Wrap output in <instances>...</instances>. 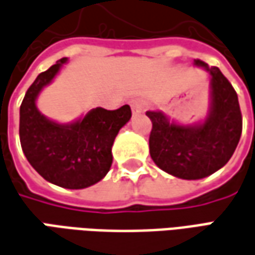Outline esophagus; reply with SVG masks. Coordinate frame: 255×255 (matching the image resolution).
Here are the masks:
<instances>
[{
	"instance_id": "34e87169",
	"label": "esophagus",
	"mask_w": 255,
	"mask_h": 255,
	"mask_svg": "<svg viewBox=\"0 0 255 255\" xmlns=\"http://www.w3.org/2000/svg\"><path fill=\"white\" fill-rule=\"evenodd\" d=\"M129 106H131V109H132L134 113H141L142 110H143V107H145V103H143L142 99L135 98L129 100Z\"/></svg>"
}]
</instances>
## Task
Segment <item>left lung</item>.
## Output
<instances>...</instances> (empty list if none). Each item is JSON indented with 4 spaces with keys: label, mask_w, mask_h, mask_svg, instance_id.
Here are the masks:
<instances>
[{
    "label": "left lung",
    "mask_w": 255,
    "mask_h": 255,
    "mask_svg": "<svg viewBox=\"0 0 255 255\" xmlns=\"http://www.w3.org/2000/svg\"><path fill=\"white\" fill-rule=\"evenodd\" d=\"M195 65L211 74V112L204 124L183 127L162 113L146 112L152 121L149 153L152 160L171 176L198 180L229 162L240 141L243 119L236 91L218 67L201 60Z\"/></svg>",
    "instance_id": "8db88e82"
}]
</instances>
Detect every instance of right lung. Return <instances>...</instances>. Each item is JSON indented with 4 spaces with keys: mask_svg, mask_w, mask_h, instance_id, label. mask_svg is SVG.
<instances>
[{
    "mask_svg": "<svg viewBox=\"0 0 255 255\" xmlns=\"http://www.w3.org/2000/svg\"><path fill=\"white\" fill-rule=\"evenodd\" d=\"M65 62L67 58L58 60L27 89L19 113V138L26 159L41 177L79 190L96 184L110 170L114 138L131 119V109L128 105L117 110L98 107L69 126L46 119L36 107V98Z\"/></svg>",
    "mask_w": 255,
    "mask_h": 255,
    "instance_id": "add662e5",
    "label": "right lung"
}]
</instances>
